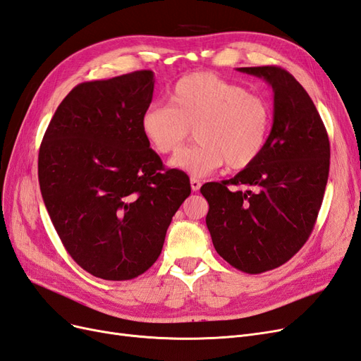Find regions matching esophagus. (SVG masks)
<instances>
[{"mask_svg": "<svg viewBox=\"0 0 361 361\" xmlns=\"http://www.w3.org/2000/svg\"><path fill=\"white\" fill-rule=\"evenodd\" d=\"M190 183H191V190L192 191H199L200 187H202V182L199 179H195V178H191Z\"/></svg>", "mask_w": 361, "mask_h": 361, "instance_id": "obj_1", "label": "esophagus"}]
</instances>
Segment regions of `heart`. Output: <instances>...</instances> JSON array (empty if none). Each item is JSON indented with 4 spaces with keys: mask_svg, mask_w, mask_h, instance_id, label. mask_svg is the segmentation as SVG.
<instances>
[{
    "mask_svg": "<svg viewBox=\"0 0 361 361\" xmlns=\"http://www.w3.org/2000/svg\"><path fill=\"white\" fill-rule=\"evenodd\" d=\"M271 126L267 99L207 72L183 76L173 85L170 106L150 105L141 116V133L161 155L179 150L194 129L199 143L170 161L192 178L224 164L232 170L250 167L264 152Z\"/></svg>",
    "mask_w": 361,
    "mask_h": 361,
    "instance_id": "obj_1",
    "label": "heart"
}]
</instances>
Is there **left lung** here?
<instances>
[{"mask_svg":"<svg viewBox=\"0 0 361 361\" xmlns=\"http://www.w3.org/2000/svg\"><path fill=\"white\" fill-rule=\"evenodd\" d=\"M274 92V122L262 155L235 178L200 188L216 253L260 274L297 255L318 218L330 171V141L304 87L279 66L238 68ZM245 186L247 190H232Z\"/></svg>","mask_w":361,"mask_h":361,"instance_id":"left-lung-1","label":"left lung"}]
</instances>
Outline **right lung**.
<instances>
[{"label":"right lung","mask_w":361,"mask_h":361,"mask_svg":"<svg viewBox=\"0 0 361 361\" xmlns=\"http://www.w3.org/2000/svg\"><path fill=\"white\" fill-rule=\"evenodd\" d=\"M154 72L81 82L51 118L39 150V185L71 257L92 276L130 280L161 255L173 215L191 194L141 133Z\"/></svg>","instance_id":"right-lung-1"}]
</instances>
